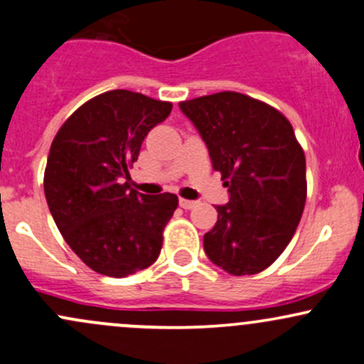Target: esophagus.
<instances>
[{
	"instance_id": "esophagus-1",
	"label": "esophagus",
	"mask_w": 364,
	"mask_h": 364,
	"mask_svg": "<svg viewBox=\"0 0 364 364\" xmlns=\"http://www.w3.org/2000/svg\"><path fill=\"white\" fill-rule=\"evenodd\" d=\"M195 205H197V202H195V200H186V198H179V208L193 209Z\"/></svg>"
}]
</instances>
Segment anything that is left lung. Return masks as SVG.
Wrapping results in <instances>:
<instances>
[{
	"instance_id": "obj_1",
	"label": "left lung",
	"mask_w": 364,
	"mask_h": 364,
	"mask_svg": "<svg viewBox=\"0 0 364 364\" xmlns=\"http://www.w3.org/2000/svg\"><path fill=\"white\" fill-rule=\"evenodd\" d=\"M221 172L228 202L204 235V251L232 275H252L279 258L300 223L307 197L305 155L288 118L272 106L218 92L179 102Z\"/></svg>"
}]
</instances>
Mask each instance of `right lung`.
Masks as SVG:
<instances>
[{
    "instance_id": "add662e5",
    "label": "right lung",
    "mask_w": 364,
    "mask_h": 364,
    "mask_svg": "<svg viewBox=\"0 0 364 364\" xmlns=\"http://www.w3.org/2000/svg\"><path fill=\"white\" fill-rule=\"evenodd\" d=\"M171 109L137 92L109 90L80 106L53 137L43 179L48 209L64 240L97 274L125 277L159 258L178 197H150L124 179Z\"/></svg>"
}]
</instances>
